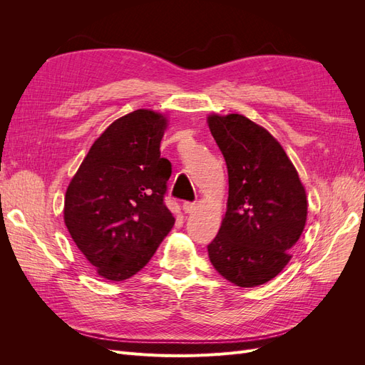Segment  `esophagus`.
Here are the masks:
<instances>
[{
    "instance_id": "esophagus-1",
    "label": "esophagus",
    "mask_w": 365,
    "mask_h": 365,
    "mask_svg": "<svg viewBox=\"0 0 365 365\" xmlns=\"http://www.w3.org/2000/svg\"><path fill=\"white\" fill-rule=\"evenodd\" d=\"M182 210L185 213H193L195 210H196V202H189V201H185L184 204H182Z\"/></svg>"
}]
</instances>
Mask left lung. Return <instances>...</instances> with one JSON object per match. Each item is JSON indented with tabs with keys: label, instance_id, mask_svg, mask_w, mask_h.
I'll return each instance as SVG.
<instances>
[{
	"label": "left lung",
	"instance_id": "left-lung-1",
	"mask_svg": "<svg viewBox=\"0 0 365 365\" xmlns=\"http://www.w3.org/2000/svg\"><path fill=\"white\" fill-rule=\"evenodd\" d=\"M207 121L228 169L227 212L208 257L224 279L254 288L291 260L306 225V192L267 129L240 114H213Z\"/></svg>",
	"mask_w": 365,
	"mask_h": 365
}]
</instances>
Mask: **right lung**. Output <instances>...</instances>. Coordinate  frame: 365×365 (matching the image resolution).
I'll use <instances>...</instances> for the list:
<instances>
[{
  "mask_svg": "<svg viewBox=\"0 0 365 365\" xmlns=\"http://www.w3.org/2000/svg\"><path fill=\"white\" fill-rule=\"evenodd\" d=\"M163 114L137 109L109 125L65 193L63 220L97 274L121 282L137 274L175 224L164 204L172 173L161 158Z\"/></svg>",
  "mask_w": 365,
  "mask_h": 365,
  "instance_id": "add662e5",
  "label": "right lung"
}]
</instances>
